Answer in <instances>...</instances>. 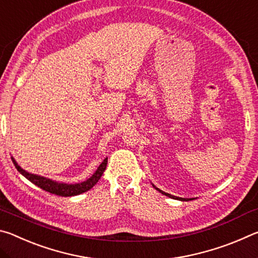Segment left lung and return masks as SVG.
<instances>
[{
	"label": "left lung",
	"mask_w": 258,
	"mask_h": 258,
	"mask_svg": "<svg viewBox=\"0 0 258 258\" xmlns=\"http://www.w3.org/2000/svg\"><path fill=\"white\" fill-rule=\"evenodd\" d=\"M154 185V184H152ZM154 187L156 190H158L159 192H161V194L163 195H165V196H167V197H169V198H173V199H177V200H192V199H185V198H180V197H175V196H172V195H169V194H166V192H164V191H161V190H159L158 187H156L155 185H154Z\"/></svg>",
	"instance_id": "obj_1"
}]
</instances>
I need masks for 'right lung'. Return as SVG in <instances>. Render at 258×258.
<instances>
[{
	"label": "right lung",
	"mask_w": 258,
	"mask_h": 258,
	"mask_svg": "<svg viewBox=\"0 0 258 258\" xmlns=\"http://www.w3.org/2000/svg\"><path fill=\"white\" fill-rule=\"evenodd\" d=\"M11 159H12V161H14L16 168L18 169V172L20 174H23V175L27 178V180L34 183L35 185L40 186L41 189L50 192V194L61 196V197H73V196L81 195V194H83V192H86L90 189H92V187L97 184L98 181L100 180V177L102 176V174L104 172V169H106L107 163H108V158L104 159L102 163L100 164V166L98 167L97 171H95L93 175L90 178H87L86 181L81 182V183H75V184H67V183L55 182L53 180H51V178H46V177H43L40 175H36V174L26 172L25 169L21 168L20 166L17 164V161L14 158H11Z\"/></svg>",
	"instance_id": "add662e5"
}]
</instances>
